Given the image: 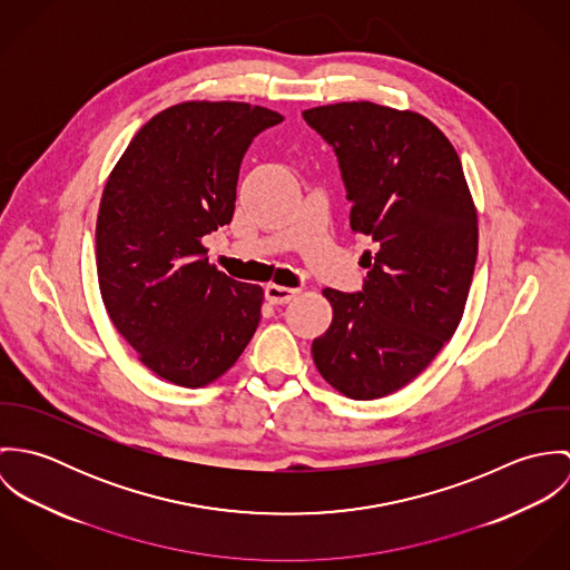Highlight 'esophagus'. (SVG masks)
Segmentation results:
<instances>
[{
    "label": "esophagus",
    "instance_id": "esophagus-1",
    "mask_svg": "<svg viewBox=\"0 0 570 570\" xmlns=\"http://www.w3.org/2000/svg\"><path fill=\"white\" fill-rule=\"evenodd\" d=\"M298 289H292V287H283V285H267L265 287V298L269 305H285L289 303L292 298H296Z\"/></svg>",
    "mask_w": 570,
    "mask_h": 570
}]
</instances>
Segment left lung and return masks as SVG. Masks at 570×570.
Instances as JSON below:
<instances>
[{"label": "left lung", "instance_id": "8db88e82", "mask_svg": "<svg viewBox=\"0 0 570 570\" xmlns=\"http://www.w3.org/2000/svg\"><path fill=\"white\" fill-rule=\"evenodd\" d=\"M303 118L333 147L351 230L373 242L362 292L326 287L333 321L312 344L318 373L368 402L410 384L463 318L476 254V206L445 134L410 109L353 100Z\"/></svg>", "mask_w": 570, "mask_h": 570}]
</instances>
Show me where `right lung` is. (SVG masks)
<instances>
[{"instance_id":"obj_1","label":"right lung","mask_w":570,"mask_h":570,"mask_svg":"<svg viewBox=\"0 0 570 570\" xmlns=\"http://www.w3.org/2000/svg\"><path fill=\"white\" fill-rule=\"evenodd\" d=\"M281 120L249 102L186 100L154 116L109 173L96 219L100 296L138 360L170 384H213L258 326L263 287L219 272L202 239L230 224L245 151Z\"/></svg>"}]
</instances>
